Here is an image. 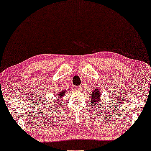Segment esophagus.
<instances>
[{
    "label": "esophagus",
    "instance_id": "1",
    "mask_svg": "<svg viewBox=\"0 0 151 151\" xmlns=\"http://www.w3.org/2000/svg\"><path fill=\"white\" fill-rule=\"evenodd\" d=\"M75 88L76 89L77 91H81V87H80V86H76V87H75Z\"/></svg>",
    "mask_w": 151,
    "mask_h": 151
}]
</instances>
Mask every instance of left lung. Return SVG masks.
Listing matches in <instances>:
<instances>
[{
  "mask_svg": "<svg viewBox=\"0 0 151 151\" xmlns=\"http://www.w3.org/2000/svg\"><path fill=\"white\" fill-rule=\"evenodd\" d=\"M100 91H98V89L95 88L93 93L91 94V105H98V103L100 101Z\"/></svg>",
  "mask_w": 151,
  "mask_h": 151,
  "instance_id": "left-lung-1",
  "label": "left lung"
}]
</instances>
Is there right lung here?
Masks as SVG:
<instances>
[{"label":"right lung","mask_w":151,"mask_h":151,"mask_svg":"<svg viewBox=\"0 0 151 151\" xmlns=\"http://www.w3.org/2000/svg\"><path fill=\"white\" fill-rule=\"evenodd\" d=\"M64 94H65V91H62V92H60V93H59V95H58V96H60V97H62Z\"/></svg>","instance_id":"1"}]
</instances>
